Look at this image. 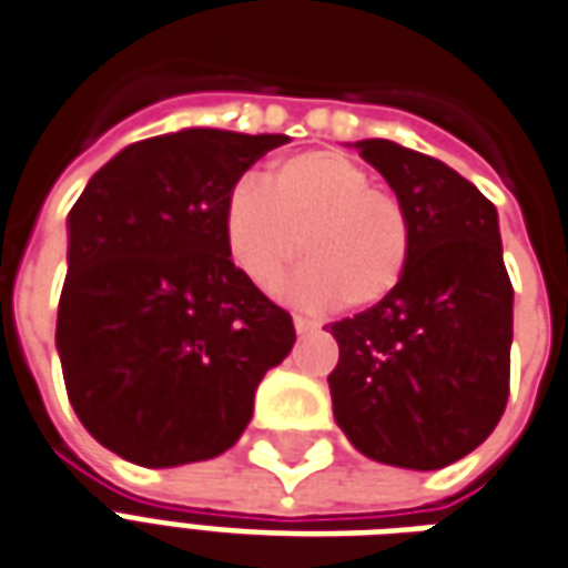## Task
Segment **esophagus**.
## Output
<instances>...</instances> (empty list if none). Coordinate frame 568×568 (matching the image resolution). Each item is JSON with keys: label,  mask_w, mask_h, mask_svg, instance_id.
<instances>
[{"label": "esophagus", "mask_w": 568, "mask_h": 568, "mask_svg": "<svg viewBox=\"0 0 568 568\" xmlns=\"http://www.w3.org/2000/svg\"><path fill=\"white\" fill-rule=\"evenodd\" d=\"M293 326H296V333L305 335V333H314L321 324H317L314 317H305V314H293Z\"/></svg>", "instance_id": "1"}]
</instances>
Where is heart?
Instances as JSON below:
<instances>
[{"label": "heart", "mask_w": 568, "mask_h": 568, "mask_svg": "<svg viewBox=\"0 0 568 568\" xmlns=\"http://www.w3.org/2000/svg\"><path fill=\"white\" fill-rule=\"evenodd\" d=\"M260 181H242L223 217L230 256L256 290L275 293L302 254L300 300H342L359 312L396 293L415 247L412 217L363 165L345 153L302 151Z\"/></svg>", "instance_id": "1"}]
</instances>
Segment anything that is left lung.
I'll return each instance as SVG.
<instances>
[{"instance_id":"1","label":"left lung","mask_w":568,"mask_h":568,"mask_svg":"<svg viewBox=\"0 0 568 568\" xmlns=\"http://www.w3.org/2000/svg\"><path fill=\"white\" fill-rule=\"evenodd\" d=\"M412 217V263L393 296L329 324L333 415L354 448L442 469L499 424L511 378V300L496 209L426 153L359 142Z\"/></svg>"}]
</instances>
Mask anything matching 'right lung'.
Returning <instances> with one entry per match:
<instances>
[{"label": "right lung", "mask_w": 568, "mask_h": 568, "mask_svg": "<svg viewBox=\"0 0 568 568\" xmlns=\"http://www.w3.org/2000/svg\"><path fill=\"white\" fill-rule=\"evenodd\" d=\"M287 135L184 130L130 144L69 211L57 347L74 415L118 457L163 469L230 450L293 317L235 266L239 178Z\"/></svg>", "instance_id": "1"}]
</instances>
